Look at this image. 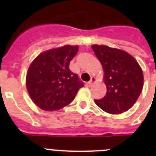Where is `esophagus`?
<instances>
[{
  "instance_id": "1",
  "label": "esophagus",
  "mask_w": 156,
  "mask_h": 156,
  "mask_svg": "<svg viewBox=\"0 0 156 156\" xmlns=\"http://www.w3.org/2000/svg\"><path fill=\"white\" fill-rule=\"evenodd\" d=\"M95 82H96V78H95L94 76H91L90 82L88 83V84H89V86H91V85L93 84V83H94Z\"/></svg>"
}]
</instances>
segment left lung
Masks as SVG:
<instances>
[{
    "label": "left lung",
    "mask_w": 156,
    "mask_h": 156,
    "mask_svg": "<svg viewBox=\"0 0 156 156\" xmlns=\"http://www.w3.org/2000/svg\"><path fill=\"white\" fill-rule=\"evenodd\" d=\"M104 70L106 94L95 104L110 114H120L137 101L144 85L143 71L129 53L106 45L91 46Z\"/></svg>",
    "instance_id": "obj_1"
}]
</instances>
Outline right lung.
<instances>
[{
  "instance_id": "right-lung-1",
  "label": "right lung",
  "mask_w": 156,
  "mask_h": 156,
  "mask_svg": "<svg viewBox=\"0 0 156 156\" xmlns=\"http://www.w3.org/2000/svg\"><path fill=\"white\" fill-rule=\"evenodd\" d=\"M78 51L77 45H64L42 52L31 62L26 84L32 101L40 108L55 111L68 105L83 87L69 68Z\"/></svg>"
}]
</instances>
